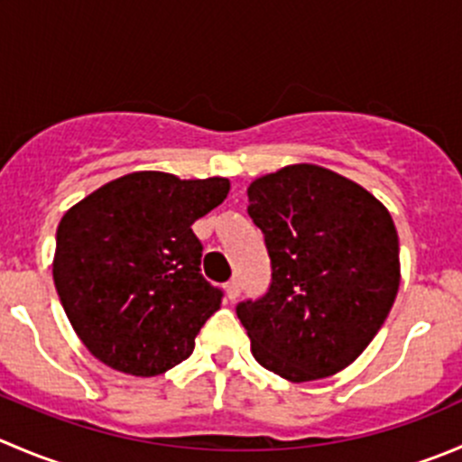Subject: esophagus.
Wrapping results in <instances>:
<instances>
[{
  "mask_svg": "<svg viewBox=\"0 0 462 462\" xmlns=\"http://www.w3.org/2000/svg\"><path fill=\"white\" fill-rule=\"evenodd\" d=\"M239 293H241L239 280H230V282H227V284H226L227 300H236V298H239Z\"/></svg>",
  "mask_w": 462,
  "mask_h": 462,
  "instance_id": "34e87169",
  "label": "esophagus"
}]
</instances>
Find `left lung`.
Instances as JSON below:
<instances>
[{"label":"left lung","mask_w":462,"mask_h":462,"mask_svg":"<svg viewBox=\"0 0 462 462\" xmlns=\"http://www.w3.org/2000/svg\"><path fill=\"white\" fill-rule=\"evenodd\" d=\"M273 280L236 304L259 365L293 383L331 377L370 345L400 289V239L370 191L291 164L248 187Z\"/></svg>","instance_id":"obj_1"}]
</instances>
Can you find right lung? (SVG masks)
I'll use <instances>...</instances> for the list:
<instances>
[{
    "label": "right lung",
    "instance_id": "1",
    "mask_svg": "<svg viewBox=\"0 0 462 462\" xmlns=\"http://www.w3.org/2000/svg\"><path fill=\"white\" fill-rule=\"evenodd\" d=\"M227 191V178L135 171L67 209L56 232L53 284L101 364L155 377L194 352L223 291L200 273L203 245L191 226Z\"/></svg>",
    "mask_w": 462,
    "mask_h": 462
}]
</instances>
